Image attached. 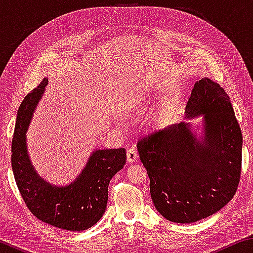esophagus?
<instances>
[{
  "mask_svg": "<svg viewBox=\"0 0 253 253\" xmlns=\"http://www.w3.org/2000/svg\"><path fill=\"white\" fill-rule=\"evenodd\" d=\"M137 158H138V154H137L136 149L134 147L128 149L127 151V162L134 163L137 161Z\"/></svg>",
  "mask_w": 253,
  "mask_h": 253,
  "instance_id": "obj_1",
  "label": "esophagus"
}]
</instances>
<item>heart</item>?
Masks as SVG:
<instances>
[{"label":"heart","instance_id":"obj_1","mask_svg":"<svg viewBox=\"0 0 253 253\" xmlns=\"http://www.w3.org/2000/svg\"><path fill=\"white\" fill-rule=\"evenodd\" d=\"M143 107H144V102L142 100H131L126 105L125 110L126 113L129 115H137L143 110ZM154 124H155V126H160L161 122L154 121Z\"/></svg>","mask_w":253,"mask_h":253}]
</instances>
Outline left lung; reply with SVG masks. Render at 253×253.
I'll use <instances>...</instances> for the list:
<instances>
[{
  "mask_svg": "<svg viewBox=\"0 0 253 253\" xmlns=\"http://www.w3.org/2000/svg\"><path fill=\"white\" fill-rule=\"evenodd\" d=\"M186 117L204 116V138L185 123L149 132L137 142L154 205L165 219L192 223L216 213L237 192L242 134L230 98L209 78L196 81Z\"/></svg>",
  "mask_w": 253,
  "mask_h": 253,
  "instance_id": "obj_1",
  "label": "left lung"
}]
</instances>
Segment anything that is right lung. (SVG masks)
<instances>
[{
  "label": "right lung",
  "instance_id": "obj_1",
  "mask_svg": "<svg viewBox=\"0 0 253 253\" xmlns=\"http://www.w3.org/2000/svg\"><path fill=\"white\" fill-rule=\"evenodd\" d=\"M46 84L44 78L19 107L11 155L14 178L25 205L37 219L63 230H87L104 215L109 182L125 165L126 149H97L70 185L57 187L42 179L30 163L25 132Z\"/></svg>",
  "mask_w": 253,
  "mask_h": 253
}]
</instances>
